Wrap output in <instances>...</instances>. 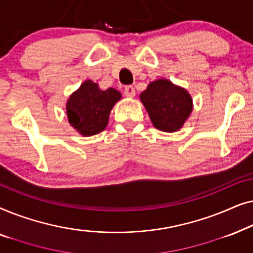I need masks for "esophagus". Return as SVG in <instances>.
I'll return each mask as SVG.
<instances>
[{
  "label": "esophagus",
  "mask_w": 253,
  "mask_h": 253,
  "mask_svg": "<svg viewBox=\"0 0 253 253\" xmlns=\"http://www.w3.org/2000/svg\"><path fill=\"white\" fill-rule=\"evenodd\" d=\"M124 94H126L127 98H133V96L136 95V91H134L133 86H126V87H124Z\"/></svg>",
  "instance_id": "1"
}]
</instances>
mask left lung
Listing matches in <instances>:
<instances>
[{"label": "left lung", "mask_w": 253, "mask_h": 253, "mask_svg": "<svg viewBox=\"0 0 253 253\" xmlns=\"http://www.w3.org/2000/svg\"><path fill=\"white\" fill-rule=\"evenodd\" d=\"M140 100L157 129L174 132L181 129L192 110V99L184 88L167 79L152 82Z\"/></svg>", "instance_id": "8db88e82"}]
</instances>
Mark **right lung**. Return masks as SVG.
Returning a JSON list of instances; mask_svg holds the SVG:
<instances>
[{
	"label": "right lung",
	"mask_w": 253,
	"mask_h": 253,
	"mask_svg": "<svg viewBox=\"0 0 253 253\" xmlns=\"http://www.w3.org/2000/svg\"><path fill=\"white\" fill-rule=\"evenodd\" d=\"M120 99L121 93L115 88L101 91L98 84L86 81L68 100L69 122L83 136L101 132L108 124L110 110Z\"/></svg>",
	"instance_id": "1"
}]
</instances>
